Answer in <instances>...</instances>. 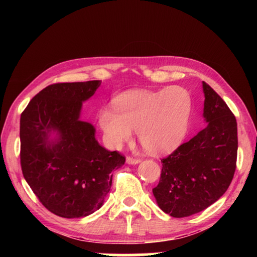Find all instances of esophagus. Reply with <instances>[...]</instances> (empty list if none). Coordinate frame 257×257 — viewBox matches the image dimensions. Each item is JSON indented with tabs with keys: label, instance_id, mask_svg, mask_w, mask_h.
Here are the masks:
<instances>
[{
	"label": "esophagus",
	"instance_id": "34e87169",
	"mask_svg": "<svg viewBox=\"0 0 257 257\" xmlns=\"http://www.w3.org/2000/svg\"><path fill=\"white\" fill-rule=\"evenodd\" d=\"M125 162H127L128 164L135 165V164H138L139 162H141V160H139V159H135V158H132V156H128L127 160H125Z\"/></svg>",
	"mask_w": 257,
	"mask_h": 257
}]
</instances>
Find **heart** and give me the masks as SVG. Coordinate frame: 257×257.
<instances>
[{
  "label": "heart",
  "mask_w": 257,
  "mask_h": 257,
  "mask_svg": "<svg viewBox=\"0 0 257 257\" xmlns=\"http://www.w3.org/2000/svg\"><path fill=\"white\" fill-rule=\"evenodd\" d=\"M191 111V95L181 86L158 92L130 90L114 99V108L99 110L98 124L112 149H120L137 130L138 141L146 151L163 154L177 149L185 139Z\"/></svg>",
  "instance_id": "heart-1"
}]
</instances>
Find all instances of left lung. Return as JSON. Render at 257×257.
I'll use <instances>...</instances> for the list:
<instances>
[{
	"label": "left lung",
	"mask_w": 257,
	"mask_h": 257,
	"mask_svg": "<svg viewBox=\"0 0 257 257\" xmlns=\"http://www.w3.org/2000/svg\"><path fill=\"white\" fill-rule=\"evenodd\" d=\"M205 128L162 159L153 195L159 207L173 217L198 213L227 191L236 170L237 121L227 104L203 81Z\"/></svg>",
	"instance_id": "left-lung-1"
}]
</instances>
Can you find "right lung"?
<instances>
[{
	"mask_svg": "<svg viewBox=\"0 0 257 257\" xmlns=\"http://www.w3.org/2000/svg\"><path fill=\"white\" fill-rule=\"evenodd\" d=\"M101 80L47 86L20 118V162L30 188L47 210L67 219L85 217L104 204L112 171L124 156L98 144L92 123L80 120L82 103Z\"/></svg>",
	"mask_w": 257,
	"mask_h": 257,
	"instance_id": "1",
	"label": "right lung"
}]
</instances>
